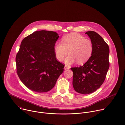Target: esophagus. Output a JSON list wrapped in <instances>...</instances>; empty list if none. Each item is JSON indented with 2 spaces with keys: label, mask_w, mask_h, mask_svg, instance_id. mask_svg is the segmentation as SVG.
Segmentation results:
<instances>
[{
  "label": "esophagus",
  "mask_w": 125,
  "mask_h": 125,
  "mask_svg": "<svg viewBox=\"0 0 125 125\" xmlns=\"http://www.w3.org/2000/svg\"><path fill=\"white\" fill-rule=\"evenodd\" d=\"M70 69V67L68 66L67 65H65L64 67V69L65 70H67V69Z\"/></svg>",
  "instance_id": "1"
}]
</instances>
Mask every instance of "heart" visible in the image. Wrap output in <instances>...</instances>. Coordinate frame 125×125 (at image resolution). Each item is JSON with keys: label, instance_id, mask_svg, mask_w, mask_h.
I'll return each mask as SVG.
<instances>
[{"label": "heart", "instance_id": "obj_1", "mask_svg": "<svg viewBox=\"0 0 125 125\" xmlns=\"http://www.w3.org/2000/svg\"><path fill=\"white\" fill-rule=\"evenodd\" d=\"M54 51L56 57L62 61L68 52L70 54L65 59V63L70 65L77 61L78 64L86 62L91 56L93 45L91 40L77 33H72L64 36L62 42L55 44Z\"/></svg>", "mask_w": 125, "mask_h": 125}]
</instances>
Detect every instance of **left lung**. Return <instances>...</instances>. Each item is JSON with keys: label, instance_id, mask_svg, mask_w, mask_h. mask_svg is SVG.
Segmentation results:
<instances>
[{"label": "left lung", "instance_id": "left-lung-1", "mask_svg": "<svg viewBox=\"0 0 125 125\" xmlns=\"http://www.w3.org/2000/svg\"><path fill=\"white\" fill-rule=\"evenodd\" d=\"M93 45L89 59L82 66L71 68L73 72V86L77 92L92 93L103 83L109 68V47L103 38L95 31L86 33Z\"/></svg>", "mask_w": 125, "mask_h": 125}]
</instances>
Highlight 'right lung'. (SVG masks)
<instances>
[{
  "mask_svg": "<svg viewBox=\"0 0 125 125\" xmlns=\"http://www.w3.org/2000/svg\"><path fill=\"white\" fill-rule=\"evenodd\" d=\"M59 36L54 31L34 32L22 41L16 56L17 73L31 90L46 92L55 85L64 66L57 60L54 51Z\"/></svg>",
  "mask_w": 125,
  "mask_h": 125,
  "instance_id": "add662e5",
  "label": "right lung"
}]
</instances>
